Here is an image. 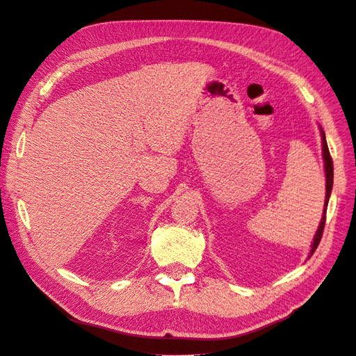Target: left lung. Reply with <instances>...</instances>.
I'll list each match as a JSON object with an SVG mask.
<instances>
[{
  "label": "left lung",
  "mask_w": 356,
  "mask_h": 356,
  "mask_svg": "<svg viewBox=\"0 0 356 356\" xmlns=\"http://www.w3.org/2000/svg\"><path fill=\"white\" fill-rule=\"evenodd\" d=\"M321 136H323V151H324V161H325V176H327V189H325V204H324V213H323V219H321L319 227L316 231V235L314 238V244H312V250L311 254L315 253L316 247L319 245V241L323 238V232H324V226H325V217H327V205H328V200H330V193H331V188H332V158L330 155L328 146H327V140H325V133L321 130Z\"/></svg>",
  "instance_id": "obj_1"
}]
</instances>
